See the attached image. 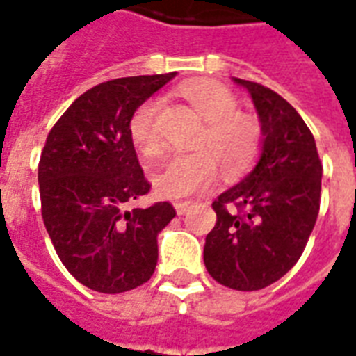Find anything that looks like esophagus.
<instances>
[{
  "label": "esophagus",
  "instance_id": "obj_1",
  "mask_svg": "<svg viewBox=\"0 0 356 356\" xmlns=\"http://www.w3.org/2000/svg\"><path fill=\"white\" fill-rule=\"evenodd\" d=\"M175 210L178 216H184L189 210V202H175Z\"/></svg>",
  "mask_w": 356,
  "mask_h": 356
}]
</instances>
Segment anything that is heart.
<instances>
[{"label":"heart","instance_id":"b5f03b06","mask_svg":"<svg viewBox=\"0 0 356 356\" xmlns=\"http://www.w3.org/2000/svg\"><path fill=\"white\" fill-rule=\"evenodd\" d=\"M193 111L207 120L199 140L200 152L176 156L154 176V189L163 199L180 200L212 188L219 178L218 159L231 175H238L255 161L261 148V125L253 116L236 111L234 93L216 80L200 79L180 88ZM159 101L138 106L129 120V138L138 154L154 159L163 152L156 118Z\"/></svg>","mask_w":356,"mask_h":356}]
</instances>
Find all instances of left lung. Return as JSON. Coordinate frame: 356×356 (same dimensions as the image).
<instances>
[{
	"label": "left lung",
	"mask_w": 356,
	"mask_h": 356,
	"mask_svg": "<svg viewBox=\"0 0 356 356\" xmlns=\"http://www.w3.org/2000/svg\"><path fill=\"white\" fill-rule=\"evenodd\" d=\"M232 80L253 99L263 143L250 175L212 202L218 221L207 236L204 264L225 287L259 291L300 259L319 213L323 165L312 131L282 95Z\"/></svg>",
	"instance_id": "1"
}]
</instances>
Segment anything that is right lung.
<instances>
[{"label": "right lung", "mask_w": 356, "mask_h": 356, "mask_svg": "<svg viewBox=\"0 0 356 356\" xmlns=\"http://www.w3.org/2000/svg\"><path fill=\"white\" fill-rule=\"evenodd\" d=\"M176 73L103 82L74 99L48 133L39 161L42 221L61 263L88 289L118 295L143 285L157 264L168 202L125 207L149 191L129 120Z\"/></svg>", "instance_id": "obj_1"}]
</instances>
